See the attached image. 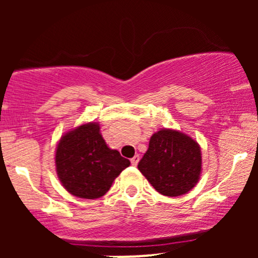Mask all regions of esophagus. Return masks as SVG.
<instances>
[{"label":"esophagus","mask_w":258,"mask_h":258,"mask_svg":"<svg viewBox=\"0 0 258 258\" xmlns=\"http://www.w3.org/2000/svg\"><path fill=\"white\" fill-rule=\"evenodd\" d=\"M138 161H139V155H135V156H133V158L131 159V164L133 165V166H136V165L138 164Z\"/></svg>","instance_id":"esophagus-1"}]
</instances>
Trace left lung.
I'll return each mask as SVG.
<instances>
[{"label":"left lung","mask_w":258,"mask_h":258,"mask_svg":"<svg viewBox=\"0 0 258 258\" xmlns=\"http://www.w3.org/2000/svg\"><path fill=\"white\" fill-rule=\"evenodd\" d=\"M138 170L160 194L183 195L193 189L200 177V147L184 133L160 130L150 138Z\"/></svg>","instance_id":"8db88e82"}]
</instances>
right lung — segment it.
<instances>
[{
	"label": "right lung",
	"mask_w": 258,
	"mask_h": 258,
	"mask_svg": "<svg viewBox=\"0 0 258 258\" xmlns=\"http://www.w3.org/2000/svg\"><path fill=\"white\" fill-rule=\"evenodd\" d=\"M130 160L106 146L97 122L65 133L55 150V168L61 184L82 199L103 197Z\"/></svg>",
	"instance_id": "right-lung-1"
}]
</instances>
